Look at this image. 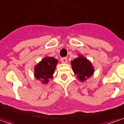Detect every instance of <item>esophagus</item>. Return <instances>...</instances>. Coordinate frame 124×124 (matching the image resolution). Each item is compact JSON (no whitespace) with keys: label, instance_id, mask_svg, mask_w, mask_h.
<instances>
[{"label":"esophagus","instance_id":"obj_1","mask_svg":"<svg viewBox=\"0 0 124 124\" xmlns=\"http://www.w3.org/2000/svg\"><path fill=\"white\" fill-rule=\"evenodd\" d=\"M61 63H66L67 61H68V59H67V58L64 57V58L61 59Z\"/></svg>","mask_w":124,"mask_h":124}]
</instances>
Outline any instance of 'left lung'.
<instances>
[{
  "label": "left lung",
  "mask_w": 124,
  "mask_h": 124,
  "mask_svg": "<svg viewBox=\"0 0 124 124\" xmlns=\"http://www.w3.org/2000/svg\"><path fill=\"white\" fill-rule=\"evenodd\" d=\"M71 65L72 70L78 75L77 78L81 82H84L94 72V68L91 63L81 54L72 61Z\"/></svg>",
  "instance_id": "1"
}]
</instances>
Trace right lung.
I'll use <instances>...</instances> for the list:
<instances>
[{
	"label": "right lung",
	"instance_id": "add662e5",
	"mask_svg": "<svg viewBox=\"0 0 124 124\" xmlns=\"http://www.w3.org/2000/svg\"><path fill=\"white\" fill-rule=\"evenodd\" d=\"M58 60L54 57H45L35 66L34 76L44 84L49 82V79L53 78Z\"/></svg>",
	"mask_w": 124,
	"mask_h": 124
}]
</instances>
